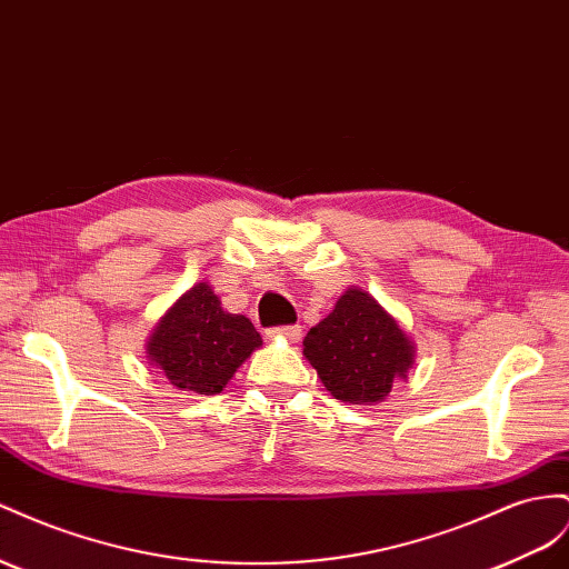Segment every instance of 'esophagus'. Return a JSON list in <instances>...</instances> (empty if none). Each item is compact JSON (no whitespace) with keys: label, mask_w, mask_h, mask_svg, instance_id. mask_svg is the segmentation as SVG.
<instances>
[{"label":"esophagus","mask_w":569,"mask_h":569,"mask_svg":"<svg viewBox=\"0 0 569 569\" xmlns=\"http://www.w3.org/2000/svg\"><path fill=\"white\" fill-rule=\"evenodd\" d=\"M268 337H284L289 342H297L301 337V326H280V328H270Z\"/></svg>","instance_id":"34e87169"}]
</instances>
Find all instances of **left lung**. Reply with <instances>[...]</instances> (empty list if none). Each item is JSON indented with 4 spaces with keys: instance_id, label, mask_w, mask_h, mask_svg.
<instances>
[{
    "instance_id": "1",
    "label": "left lung",
    "mask_w": 569,
    "mask_h": 569,
    "mask_svg": "<svg viewBox=\"0 0 569 569\" xmlns=\"http://www.w3.org/2000/svg\"><path fill=\"white\" fill-rule=\"evenodd\" d=\"M303 357L335 399L368 405L388 397L392 380L411 366L413 349L371 295L347 289L303 337Z\"/></svg>"
}]
</instances>
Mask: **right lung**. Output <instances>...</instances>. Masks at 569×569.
Returning a JSON list of instances; mask_svg holds the SVG:
<instances>
[{
	"instance_id": "obj_1",
	"label": "right lung",
	"mask_w": 569,
	"mask_h": 569,
	"mask_svg": "<svg viewBox=\"0 0 569 569\" xmlns=\"http://www.w3.org/2000/svg\"><path fill=\"white\" fill-rule=\"evenodd\" d=\"M256 347H260V335L253 322L247 316L227 313L218 295L201 282L158 322L148 355L174 388L218 395Z\"/></svg>"
}]
</instances>
